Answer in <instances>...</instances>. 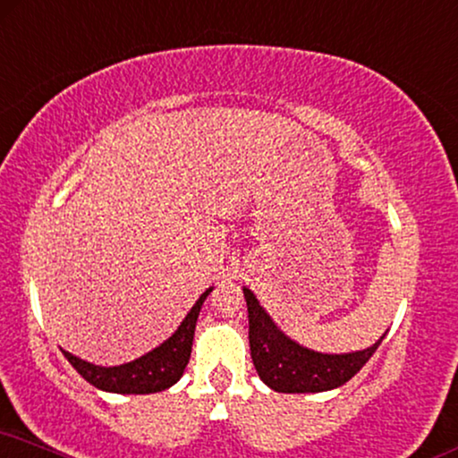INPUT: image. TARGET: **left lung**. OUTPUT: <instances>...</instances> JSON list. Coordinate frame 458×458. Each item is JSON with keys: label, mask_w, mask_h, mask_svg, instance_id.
<instances>
[{"label": "left lung", "mask_w": 458, "mask_h": 458, "mask_svg": "<svg viewBox=\"0 0 458 458\" xmlns=\"http://www.w3.org/2000/svg\"><path fill=\"white\" fill-rule=\"evenodd\" d=\"M248 305L250 355L260 381L280 394H319L345 385L372 358L385 335L372 347L352 353H322L302 347L273 322L250 288L243 286Z\"/></svg>", "instance_id": "1"}]
</instances>
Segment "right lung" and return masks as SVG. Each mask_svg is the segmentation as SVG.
<instances>
[{"label": "right lung", "mask_w": 458, "mask_h": 458, "mask_svg": "<svg viewBox=\"0 0 458 458\" xmlns=\"http://www.w3.org/2000/svg\"><path fill=\"white\" fill-rule=\"evenodd\" d=\"M212 293V286L195 301L191 311L187 313L181 326L174 330V335L165 338L162 345L151 349L149 353L140 355L128 364L122 366H97L90 361L77 358V355L64 352L63 355L69 360V364L75 368L88 383L97 389L109 391V394H123V395H145L157 394L174 385L182 377L185 368L191 358L193 335L201 305Z\"/></svg>", "instance_id": "right-lung-1"}]
</instances>
